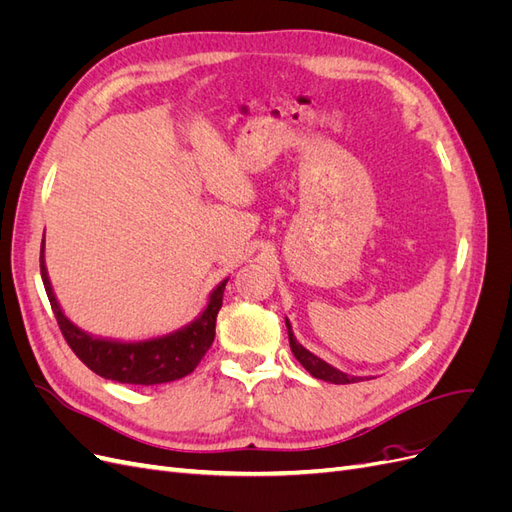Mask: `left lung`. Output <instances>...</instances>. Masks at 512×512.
<instances>
[{
  "label": "left lung",
  "mask_w": 512,
  "mask_h": 512,
  "mask_svg": "<svg viewBox=\"0 0 512 512\" xmlns=\"http://www.w3.org/2000/svg\"><path fill=\"white\" fill-rule=\"evenodd\" d=\"M286 327H288V339H290V350H292V354L297 356V361H299L314 378L324 380V382H333V384H350V382H359V380H361V378L346 376L344 371H339V369L331 367L329 363H324L322 359H318L316 354L305 350V348L297 342V339H294L288 320H286Z\"/></svg>",
  "instance_id": "obj_1"
}]
</instances>
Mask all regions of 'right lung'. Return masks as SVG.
Segmentation results:
<instances>
[{
	"label": "right lung",
	"instance_id": "right-lung-1",
	"mask_svg": "<svg viewBox=\"0 0 512 512\" xmlns=\"http://www.w3.org/2000/svg\"><path fill=\"white\" fill-rule=\"evenodd\" d=\"M44 247V241H42ZM40 275L44 282L46 297L51 301L53 314L57 318L59 331L64 335L72 352L94 371V374L115 380L121 384H164L179 378H185L196 369L200 359L207 354L215 339V318L222 307V297L226 282L211 292L209 305L200 318H196L188 327L158 339H147V342L136 344H121L108 342V339H98L83 333L79 327L64 316L57 299L53 294L49 275H46L44 258L40 250Z\"/></svg>",
	"mask_w": 512,
	"mask_h": 512
}]
</instances>
